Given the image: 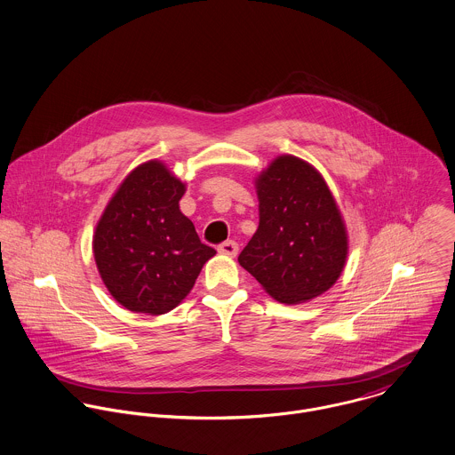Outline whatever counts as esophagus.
<instances>
[{"label":"esophagus","instance_id":"1","mask_svg":"<svg viewBox=\"0 0 455 455\" xmlns=\"http://www.w3.org/2000/svg\"><path fill=\"white\" fill-rule=\"evenodd\" d=\"M217 251H219V254H222V256L236 258V254H238V243H236V242H233V240H228V242L220 243Z\"/></svg>","mask_w":455,"mask_h":455}]
</instances>
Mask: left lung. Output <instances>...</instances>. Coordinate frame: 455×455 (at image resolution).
<instances>
[{
	"label": "left lung",
	"instance_id": "left-lung-1",
	"mask_svg": "<svg viewBox=\"0 0 455 455\" xmlns=\"http://www.w3.org/2000/svg\"><path fill=\"white\" fill-rule=\"evenodd\" d=\"M259 226L238 256L262 289L298 305L339 278L348 235L324 177L296 156H278L256 177Z\"/></svg>",
	"mask_w": 455,
	"mask_h": 455
}]
</instances>
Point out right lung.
<instances>
[{
	"mask_svg": "<svg viewBox=\"0 0 455 455\" xmlns=\"http://www.w3.org/2000/svg\"><path fill=\"white\" fill-rule=\"evenodd\" d=\"M186 184L163 161L136 166L108 201L92 236L103 283L134 314L163 315L195 287L215 251L180 212Z\"/></svg>",
	"mask_w": 455,
	"mask_h": 455,
	"instance_id": "obj_1",
	"label": "right lung"
}]
</instances>
